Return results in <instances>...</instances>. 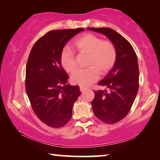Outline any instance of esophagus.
Returning <instances> with one entry per match:
<instances>
[{
    "label": "esophagus",
    "mask_w": 160,
    "mask_h": 160,
    "mask_svg": "<svg viewBox=\"0 0 160 160\" xmlns=\"http://www.w3.org/2000/svg\"><path fill=\"white\" fill-rule=\"evenodd\" d=\"M87 90L86 88H84V87H80V90L81 92H85Z\"/></svg>",
    "instance_id": "34e87169"
}]
</instances>
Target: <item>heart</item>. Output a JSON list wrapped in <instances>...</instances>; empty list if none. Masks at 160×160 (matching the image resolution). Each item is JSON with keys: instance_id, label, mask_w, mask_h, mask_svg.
<instances>
[{"instance_id": "obj_1", "label": "heart", "mask_w": 160, "mask_h": 160, "mask_svg": "<svg viewBox=\"0 0 160 160\" xmlns=\"http://www.w3.org/2000/svg\"><path fill=\"white\" fill-rule=\"evenodd\" d=\"M73 47L80 53L88 54L85 69H80L71 76V82L82 87H88L96 82L101 75L107 74L114 66L117 53L114 44L109 41H102V38L87 33L78 37ZM61 64L66 72L76 69V58L70 50H64L61 55Z\"/></svg>"}]
</instances>
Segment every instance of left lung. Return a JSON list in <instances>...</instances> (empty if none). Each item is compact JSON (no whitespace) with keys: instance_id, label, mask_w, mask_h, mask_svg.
<instances>
[{"instance_id":"left-lung-1","label":"left lung","mask_w":160,"mask_h":160,"mask_svg":"<svg viewBox=\"0 0 160 160\" xmlns=\"http://www.w3.org/2000/svg\"><path fill=\"white\" fill-rule=\"evenodd\" d=\"M108 37L114 44L117 57L112 69L98 82L104 90L94 91L92 102L94 114L103 122L113 124L126 117L139 88V68L136 53L123 37L108 28H88Z\"/></svg>"}]
</instances>
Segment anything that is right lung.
Returning <instances> with one entry per match:
<instances>
[{
  "mask_svg": "<svg viewBox=\"0 0 160 160\" xmlns=\"http://www.w3.org/2000/svg\"><path fill=\"white\" fill-rule=\"evenodd\" d=\"M82 28L48 32L35 43L26 66L25 89L31 106L41 121L61 128L70 120L80 88L67 84L68 75L61 64L66 43Z\"/></svg>",
  "mask_w": 160,
  "mask_h": 160,
  "instance_id": "obj_1",
  "label": "right lung"
}]
</instances>
